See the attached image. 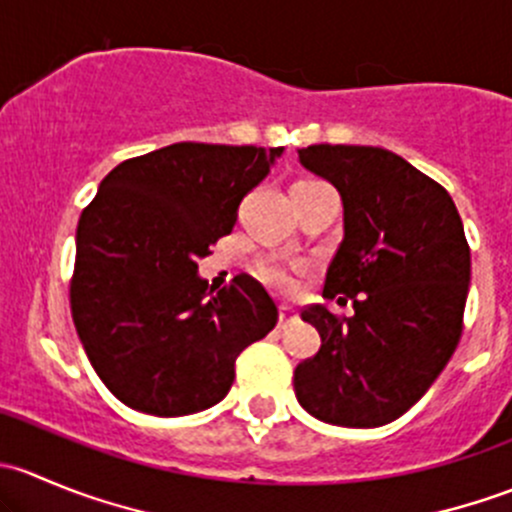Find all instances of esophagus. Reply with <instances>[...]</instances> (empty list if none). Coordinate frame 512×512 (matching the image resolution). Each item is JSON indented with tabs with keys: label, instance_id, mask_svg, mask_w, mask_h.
I'll use <instances>...</instances> for the list:
<instances>
[{
	"label": "esophagus",
	"instance_id": "1",
	"mask_svg": "<svg viewBox=\"0 0 512 512\" xmlns=\"http://www.w3.org/2000/svg\"><path fill=\"white\" fill-rule=\"evenodd\" d=\"M294 322H297V312H294V309H289V307H280V329H285Z\"/></svg>",
	"mask_w": 512,
	"mask_h": 512
}]
</instances>
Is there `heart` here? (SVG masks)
<instances>
[{
    "label": "heart",
    "instance_id": "obj_1",
    "mask_svg": "<svg viewBox=\"0 0 512 512\" xmlns=\"http://www.w3.org/2000/svg\"><path fill=\"white\" fill-rule=\"evenodd\" d=\"M294 270L297 267L282 260H262L257 265V275L265 285H270L277 292H292L294 289Z\"/></svg>",
    "mask_w": 512,
    "mask_h": 512
}]
</instances>
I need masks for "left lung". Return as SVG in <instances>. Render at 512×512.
<instances>
[{"mask_svg":"<svg viewBox=\"0 0 512 512\" xmlns=\"http://www.w3.org/2000/svg\"><path fill=\"white\" fill-rule=\"evenodd\" d=\"M299 163L342 195L344 240L322 294L302 309L322 347L294 369L307 414L347 428L404 416L448 364L463 332L471 247L443 185L374 146H309Z\"/></svg>","mask_w":512,"mask_h":512,"instance_id":"8db88e82","label":"left lung"}]
</instances>
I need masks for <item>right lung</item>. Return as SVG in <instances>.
Here are the masks:
<instances>
[{
	"label": "right lung",
	"mask_w": 512,
	"mask_h": 512,
	"mask_svg": "<svg viewBox=\"0 0 512 512\" xmlns=\"http://www.w3.org/2000/svg\"><path fill=\"white\" fill-rule=\"evenodd\" d=\"M282 148L173 143L128 158L76 227L71 317L98 379L128 409L173 418L225 399L235 361L277 324L250 275L223 289L198 260L230 235L237 208Z\"/></svg>",
	"instance_id": "1"
}]
</instances>
